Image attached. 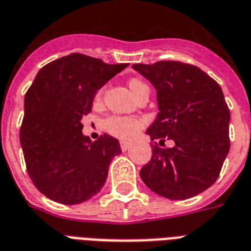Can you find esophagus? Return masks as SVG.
Instances as JSON below:
<instances>
[{"instance_id":"obj_1","label":"esophagus","mask_w":251,"mask_h":251,"mask_svg":"<svg viewBox=\"0 0 251 251\" xmlns=\"http://www.w3.org/2000/svg\"><path fill=\"white\" fill-rule=\"evenodd\" d=\"M131 147V143L127 142V141H121V149L122 151H127Z\"/></svg>"}]
</instances>
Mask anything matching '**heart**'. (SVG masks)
Returning a JSON list of instances; mask_svg holds the SVG:
<instances>
[{"label":"heart","mask_w":251,"mask_h":251,"mask_svg":"<svg viewBox=\"0 0 251 251\" xmlns=\"http://www.w3.org/2000/svg\"><path fill=\"white\" fill-rule=\"evenodd\" d=\"M146 87V84L141 81V80H129V88L130 91L134 93V96L137 95L142 88ZM141 126H142V121L134 117H120V116H116V117H110L106 121V127H108L109 131L124 139H129L134 137L135 134L138 133Z\"/></svg>","instance_id":"b5f03b06"}]
</instances>
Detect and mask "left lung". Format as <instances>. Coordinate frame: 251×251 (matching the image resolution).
<instances>
[{
	"mask_svg": "<svg viewBox=\"0 0 251 251\" xmlns=\"http://www.w3.org/2000/svg\"><path fill=\"white\" fill-rule=\"evenodd\" d=\"M133 70L156 91L159 113L146 134L151 141L168 138L175 143L152 146L141 179L170 200L201 194L217 180L230 147V112L223 89L199 67L181 62L134 64Z\"/></svg>",
	"mask_w": 251,
	"mask_h": 251,
	"instance_id": "8db88e82",
	"label": "left lung"
}]
</instances>
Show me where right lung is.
I'll use <instances>...</instances> for the list:
<instances>
[{
	"mask_svg": "<svg viewBox=\"0 0 251 251\" xmlns=\"http://www.w3.org/2000/svg\"><path fill=\"white\" fill-rule=\"evenodd\" d=\"M126 67L71 53L36 74L25 96L19 139L28 175L46 198L74 205L104 187L121 146L109 134L92 142L81 120L91 113L97 91Z\"/></svg>",
	"mask_w": 251,
	"mask_h": 251,
	"instance_id": "obj_1",
	"label": "right lung"
}]
</instances>
